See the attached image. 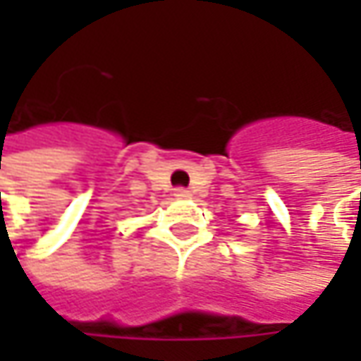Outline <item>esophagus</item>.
<instances>
[{"instance_id": "1", "label": "esophagus", "mask_w": 361, "mask_h": 361, "mask_svg": "<svg viewBox=\"0 0 361 361\" xmlns=\"http://www.w3.org/2000/svg\"><path fill=\"white\" fill-rule=\"evenodd\" d=\"M174 197H176V199H188V197H190V192H188L187 188L178 187V188H174Z\"/></svg>"}]
</instances>
